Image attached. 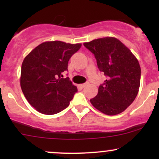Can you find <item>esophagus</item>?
Segmentation results:
<instances>
[{
	"instance_id": "34e87169",
	"label": "esophagus",
	"mask_w": 159,
	"mask_h": 159,
	"mask_svg": "<svg viewBox=\"0 0 159 159\" xmlns=\"http://www.w3.org/2000/svg\"><path fill=\"white\" fill-rule=\"evenodd\" d=\"M88 85V83H85V84H80L79 87H81V88H84V87H85L86 86Z\"/></svg>"
}]
</instances>
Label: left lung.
Wrapping results in <instances>:
<instances>
[{
  "mask_svg": "<svg viewBox=\"0 0 159 159\" xmlns=\"http://www.w3.org/2000/svg\"><path fill=\"white\" fill-rule=\"evenodd\" d=\"M84 45L95 55L97 66L107 76L91 98L95 108L107 115L123 112L135 99L140 83V66L136 57L115 37L99 38Z\"/></svg>",
  "mask_w": 159,
  "mask_h": 159,
  "instance_id": "obj_1",
  "label": "left lung"
}]
</instances>
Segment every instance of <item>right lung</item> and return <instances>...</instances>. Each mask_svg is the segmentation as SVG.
Returning a JSON list of instances; mask_svg holds the SVG:
<instances>
[{
	"label": "right lung",
	"instance_id": "right-lung-1",
	"mask_svg": "<svg viewBox=\"0 0 159 159\" xmlns=\"http://www.w3.org/2000/svg\"><path fill=\"white\" fill-rule=\"evenodd\" d=\"M81 47V43L44 42L25 57L20 85L27 102L39 113L55 114L69 106L78 90L69 78H61L62 72Z\"/></svg>",
	"mask_w": 159,
	"mask_h": 159
}]
</instances>
